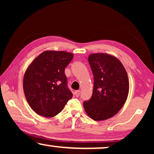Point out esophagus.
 <instances>
[{
  "label": "esophagus",
  "instance_id": "obj_1",
  "mask_svg": "<svg viewBox=\"0 0 154 154\" xmlns=\"http://www.w3.org/2000/svg\"><path fill=\"white\" fill-rule=\"evenodd\" d=\"M81 94V90H77V91L75 92V95L76 97H79Z\"/></svg>",
  "mask_w": 154,
  "mask_h": 154
}]
</instances>
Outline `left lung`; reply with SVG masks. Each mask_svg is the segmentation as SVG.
<instances>
[{
  "label": "left lung",
  "mask_w": 154,
  "mask_h": 154,
  "mask_svg": "<svg viewBox=\"0 0 154 154\" xmlns=\"http://www.w3.org/2000/svg\"><path fill=\"white\" fill-rule=\"evenodd\" d=\"M88 62L94 75L92 95L83 102L88 116L104 121L115 116L127 100L129 80L125 67L119 59L106 53H93Z\"/></svg>",
  "instance_id": "obj_1"
}]
</instances>
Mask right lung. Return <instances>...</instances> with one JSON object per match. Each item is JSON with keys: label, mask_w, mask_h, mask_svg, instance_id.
<instances>
[{"label": "right lung", "mask_w": 154, "mask_h": 154, "mask_svg": "<svg viewBox=\"0 0 154 154\" xmlns=\"http://www.w3.org/2000/svg\"><path fill=\"white\" fill-rule=\"evenodd\" d=\"M73 57L71 52L46 50L27 67L23 89L29 106L37 114L55 116L72 98L64 70Z\"/></svg>", "instance_id": "add662e5"}]
</instances>
